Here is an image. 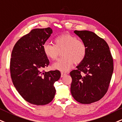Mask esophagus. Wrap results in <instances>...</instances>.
Returning a JSON list of instances; mask_svg holds the SVG:
<instances>
[{"label":"esophagus","instance_id":"obj_1","mask_svg":"<svg viewBox=\"0 0 122 122\" xmlns=\"http://www.w3.org/2000/svg\"><path fill=\"white\" fill-rule=\"evenodd\" d=\"M66 75H67V73L65 72H61V77H63L64 76H65Z\"/></svg>","mask_w":122,"mask_h":122}]
</instances>
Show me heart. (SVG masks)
Segmentation results:
<instances>
[{
    "label": "heart",
    "mask_w": 122,
    "mask_h": 122,
    "mask_svg": "<svg viewBox=\"0 0 122 122\" xmlns=\"http://www.w3.org/2000/svg\"><path fill=\"white\" fill-rule=\"evenodd\" d=\"M43 53L47 58L55 61L61 52V57L53 64L55 70L67 71L71 68L73 63H81L86 55L87 47L82 40L70 34H62L55 37L53 45L45 42L42 46Z\"/></svg>",
    "instance_id": "b5f03b06"
}]
</instances>
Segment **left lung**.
I'll use <instances>...</instances> for the list:
<instances>
[{"label": "left lung", "mask_w": 122, "mask_h": 122, "mask_svg": "<svg viewBox=\"0 0 122 122\" xmlns=\"http://www.w3.org/2000/svg\"><path fill=\"white\" fill-rule=\"evenodd\" d=\"M86 45L87 53L83 61L72 71L71 92L82 104L98 101L107 92L114 70L113 59L103 39L92 31L75 30Z\"/></svg>", "instance_id": "left-lung-1"}]
</instances>
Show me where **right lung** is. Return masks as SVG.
<instances>
[{"mask_svg": "<svg viewBox=\"0 0 122 122\" xmlns=\"http://www.w3.org/2000/svg\"><path fill=\"white\" fill-rule=\"evenodd\" d=\"M52 33L50 28L32 29L17 41L12 51L10 72L13 84L21 96L31 104L50 102L56 92L54 84L61 77L59 71L43 70L49 61L42 46Z\"/></svg>", "mask_w": 122, "mask_h": 122, "instance_id": "add662e5", "label": "right lung"}]
</instances>
